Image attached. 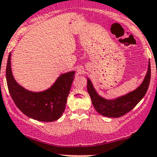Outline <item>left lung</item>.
<instances>
[{"instance_id":"obj_1","label":"left lung","mask_w":157,"mask_h":157,"mask_svg":"<svg viewBox=\"0 0 157 157\" xmlns=\"http://www.w3.org/2000/svg\"><path fill=\"white\" fill-rule=\"evenodd\" d=\"M150 62H149L148 71L142 84L134 91L113 100H109L99 96L93 88L91 81L87 79V91L93 106L103 116L118 118L125 115L132 110L145 96L150 84Z\"/></svg>"}]
</instances>
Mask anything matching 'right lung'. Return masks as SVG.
<instances>
[{"label":"right lung","instance_id":"add662e5","mask_svg":"<svg viewBox=\"0 0 157 157\" xmlns=\"http://www.w3.org/2000/svg\"><path fill=\"white\" fill-rule=\"evenodd\" d=\"M10 55V54L7 60L6 78L8 90L17 108L37 121L58 120L65 109L75 72L61 74L50 89L41 93H33L25 90L15 81L11 71Z\"/></svg>","mask_w":157,"mask_h":157}]
</instances>
